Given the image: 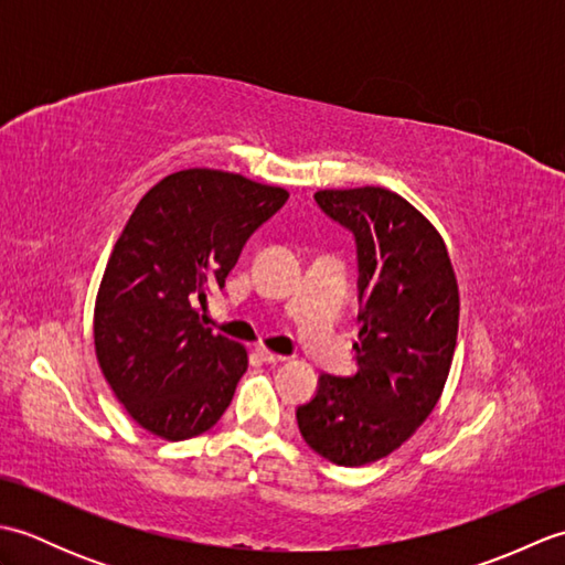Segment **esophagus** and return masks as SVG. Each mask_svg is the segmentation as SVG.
Wrapping results in <instances>:
<instances>
[{"label":"esophagus","mask_w":565,"mask_h":565,"mask_svg":"<svg viewBox=\"0 0 565 565\" xmlns=\"http://www.w3.org/2000/svg\"><path fill=\"white\" fill-rule=\"evenodd\" d=\"M257 354H259V359L262 362H267V364H271V366H276V364H281V362H286V356H281V354H274V352H269L267 347L264 344H259L257 347Z\"/></svg>","instance_id":"34e87169"}]
</instances>
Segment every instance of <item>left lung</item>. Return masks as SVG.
<instances>
[{"label": "left lung", "instance_id": "obj_1", "mask_svg": "<svg viewBox=\"0 0 565 565\" xmlns=\"http://www.w3.org/2000/svg\"><path fill=\"white\" fill-rule=\"evenodd\" d=\"M316 201L354 235L362 328L356 374H322L296 419L322 459L364 466L398 449L435 411L456 350L459 284L437 227L395 191L322 189Z\"/></svg>", "mask_w": 565, "mask_h": 565}]
</instances>
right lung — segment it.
<instances>
[{
	"label": "right lung",
	"mask_w": 565,
	"mask_h": 565,
	"mask_svg": "<svg viewBox=\"0 0 565 565\" xmlns=\"http://www.w3.org/2000/svg\"><path fill=\"white\" fill-rule=\"evenodd\" d=\"M289 191L243 174L182 170L154 184L116 239L94 306L104 379L136 423L167 441L201 435L247 371L243 344L203 328L194 301L225 286L249 235Z\"/></svg>",
	"instance_id": "right-lung-1"
}]
</instances>
